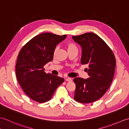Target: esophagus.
I'll return each mask as SVG.
<instances>
[{
	"label": "esophagus",
	"instance_id": "esophagus-1",
	"mask_svg": "<svg viewBox=\"0 0 129 129\" xmlns=\"http://www.w3.org/2000/svg\"><path fill=\"white\" fill-rule=\"evenodd\" d=\"M65 80L67 81H72L73 79L72 78H65Z\"/></svg>",
	"mask_w": 129,
	"mask_h": 129
}]
</instances>
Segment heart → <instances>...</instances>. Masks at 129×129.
<instances>
[{
	"label": "heart",
	"mask_w": 129,
	"mask_h": 129,
	"mask_svg": "<svg viewBox=\"0 0 129 129\" xmlns=\"http://www.w3.org/2000/svg\"><path fill=\"white\" fill-rule=\"evenodd\" d=\"M67 48H68V51L70 50H73V49H77V47H76V46L75 45V44H74L73 43H69L67 44ZM58 50V47L56 46V47L54 49V54L55 55V54L56 53V52Z\"/></svg>",
	"instance_id": "1"
}]
</instances>
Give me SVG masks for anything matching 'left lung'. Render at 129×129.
Wrapping results in <instances>:
<instances>
[{
    "instance_id": "8db88e82",
    "label": "left lung",
    "mask_w": 129,
    "mask_h": 129,
    "mask_svg": "<svg viewBox=\"0 0 129 129\" xmlns=\"http://www.w3.org/2000/svg\"><path fill=\"white\" fill-rule=\"evenodd\" d=\"M81 46L82 65L89 77L75 78V100L81 103L94 102L101 98L109 88L113 80L116 66L115 56L109 46L95 33H87L72 37Z\"/></svg>"
}]
</instances>
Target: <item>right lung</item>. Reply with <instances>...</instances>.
Listing matches in <instances>:
<instances>
[{
	"mask_svg": "<svg viewBox=\"0 0 129 129\" xmlns=\"http://www.w3.org/2000/svg\"><path fill=\"white\" fill-rule=\"evenodd\" d=\"M67 37L49 33L40 34L29 41L19 52L16 76L24 92L32 100L40 103L49 101L64 81L62 78L46 74L44 66L53 60L55 48Z\"/></svg>",
	"mask_w": 129,
	"mask_h": 129,
	"instance_id": "1",
	"label": "right lung"
}]
</instances>
